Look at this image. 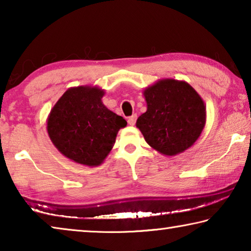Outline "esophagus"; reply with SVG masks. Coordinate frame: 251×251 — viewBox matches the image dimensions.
Masks as SVG:
<instances>
[{
  "label": "esophagus",
  "mask_w": 251,
  "mask_h": 251,
  "mask_svg": "<svg viewBox=\"0 0 251 251\" xmlns=\"http://www.w3.org/2000/svg\"><path fill=\"white\" fill-rule=\"evenodd\" d=\"M136 118H137V116H136V115H133V116L128 117V120H127V122H128V124H129L130 126H134V125H135Z\"/></svg>",
  "instance_id": "1"
}]
</instances>
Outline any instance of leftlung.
I'll use <instances>...</instances> for the list:
<instances>
[{"label":"left lung","instance_id":"1","mask_svg":"<svg viewBox=\"0 0 251 251\" xmlns=\"http://www.w3.org/2000/svg\"><path fill=\"white\" fill-rule=\"evenodd\" d=\"M147 110L136 127L146 143L165 156L192 147L206 124V105L195 88L174 78H161L143 91Z\"/></svg>","mask_w":251,"mask_h":251}]
</instances>
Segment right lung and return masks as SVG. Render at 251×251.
<instances>
[{"label":"right lung","instance_id":"right-lung-1","mask_svg":"<svg viewBox=\"0 0 251 251\" xmlns=\"http://www.w3.org/2000/svg\"><path fill=\"white\" fill-rule=\"evenodd\" d=\"M105 91L99 86L71 87L53 106L46 129L62 155L88 167L99 166L115 144L118 130L127 122L101 101Z\"/></svg>","mask_w":251,"mask_h":251}]
</instances>
